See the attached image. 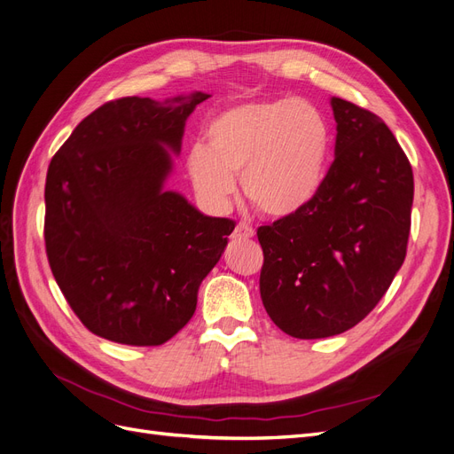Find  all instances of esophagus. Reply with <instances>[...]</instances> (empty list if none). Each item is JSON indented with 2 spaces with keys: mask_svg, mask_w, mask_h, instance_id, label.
Wrapping results in <instances>:
<instances>
[{
  "mask_svg": "<svg viewBox=\"0 0 454 454\" xmlns=\"http://www.w3.org/2000/svg\"><path fill=\"white\" fill-rule=\"evenodd\" d=\"M254 237V229L248 227L246 223H239L235 232H232V239L240 240V239H252Z\"/></svg>",
  "mask_w": 454,
  "mask_h": 454,
  "instance_id": "34e87169",
  "label": "esophagus"
}]
</instances>
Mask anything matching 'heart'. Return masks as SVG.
I'll use <instances>...</instances> for the list:
<instances>
[{"instance_id":"heart-1","label":"heart","mask_w":454,"mask_h":454,"mask_svg":"<svg viewBox=\"0 0 454 454\" xmlns=\"http://www.w3.org/2000/svg\"><path fill=\"white\" fill-rule=\"evenodd\" d=\"M332 132L324 114L303 98L240 104L214 117L206 145L187 153V176L199 199L223 210L237 191L269 217H292L318 197Z\"/></svg>"}]
</instances>
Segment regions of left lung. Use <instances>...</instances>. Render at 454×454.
<instances>
[{
  "mask_svg": "<svg viewBox=\"0 0 454 454\" xmlns=\"http://www.w3.org/2000/svg\"><path fill=\"white\" fill-rule=\"evenodd\" d=\"M335 160L303 212L257 229L265 263L261 301L297 339L339 335L387 294L407 252L413 170L382 119L329 100Z\"/></svg>",
  "mask_w": 454,
  "mask_h": 454,
  "instance_id": "8db88e82",
  "label": "left lung"
}]
</instances>
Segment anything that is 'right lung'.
Masks as SVG:
<instances>
[{
  "label": "right lung",
  "mask_w": 454,
  "mask_h": 454,
  "mask_svg": "<svg viewBox=\"0 0 454 454\" xmlns=\"http://www.w3.org/2000/svg\"><path fill=\"white\" fill-rule=\"evenodd\" d=\"M210 94L129 96L79 122L45 184L51 270L94 335L132 347L172 339L197 309L235 222L167 189L187 117Z\"/></svg>",
  "instance_id": "obj_1"
}]
</instances>
